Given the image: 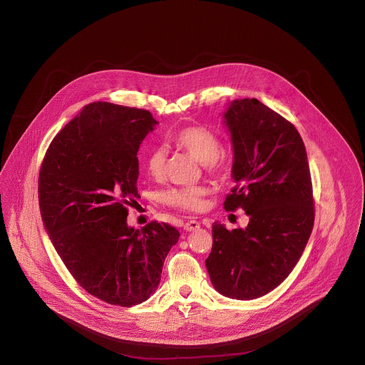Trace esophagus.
<instances>
[{
	"label": "esophagus",
	"mask_w": 365,
	"mask_h": 365,
	"mask_svg": "<svg viewBox=\"0 0 365 365\" xmlns=\"http://www.w3.org/2000/svg\"><path fill=\"white\" fill-rule=\"evenodd\" d=\"M200 228V222L199 221H195V220H190V221H187V222H185L183 224V230L185 231H197Z\"/></svg>",
	"instance_id": "1"
}]
</instances>
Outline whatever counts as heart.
<instances>
[{
  "instance_id": "heart-1",
  "label": "heart",
  "mask_w": 365,
  "mask_h": 365,
  "mask_svg": "<svg viewBox=\"0 0 365 365\" xmlns=\"http://www.w3.org/2000/svg\"><path fill=\"white\" fill-rule=\"evenodd\" d=\"M175 145L192 153L202 165L209 170H219L227 160V155L219 148L217 135L202 125H190L179 130L173 138ZM166 149L163 146H153L145 158L146 172L153 179L162 178L165 172ZM207 189L203 186H187L175 187L163 195V200L168 206L185 210V212H199L205 206V196Z\"/></svg>"
}]
</instances>
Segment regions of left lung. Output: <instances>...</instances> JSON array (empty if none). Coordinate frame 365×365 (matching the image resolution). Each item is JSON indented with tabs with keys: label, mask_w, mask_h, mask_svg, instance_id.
I'll return each instance as SVG.
<instances>
[{
	"label": "left lung",
	"mask_w": 365,
	"mask_h": 365,
	"mask_svg": "<svg viewBox=\"0 0 365 365\" xmlns=\"http://www.w3.org/2000/svg\"><path fill=\"white\" fill-rule=\"evenodd\" d=\"M222 123L235 183L224 209L241 207L250 221L231 231L213 224L206 268L222 296L251 300L279 287L302 257L314 222L312 179L297 130L257 98L228 103Z\"/></svg>",
	"instance_id": "obj_1"
}]
</instances>
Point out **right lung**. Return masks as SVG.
I'll list each match as a JSON object with an SVG mask.
<instances>
[{
	"label": "right lung",
	"mask_w": 365,
	"mask_h": 365,
	"mask_svg": "<svg viewBox=\"0 0 365 365\" xmlns=\"http://www.w3.org/2000/svg\"><path fill=\"white\" fill-rule=\"evenodd\" d=\"M158 121L146 110L90 103L53 138L39 172L45 231L78 285L118 306L140 304L160 282L179 231L127 222L140 193L138 149Z\"/></svg>",
	"instance_id": "right-lung-1"
}]
</instances>
